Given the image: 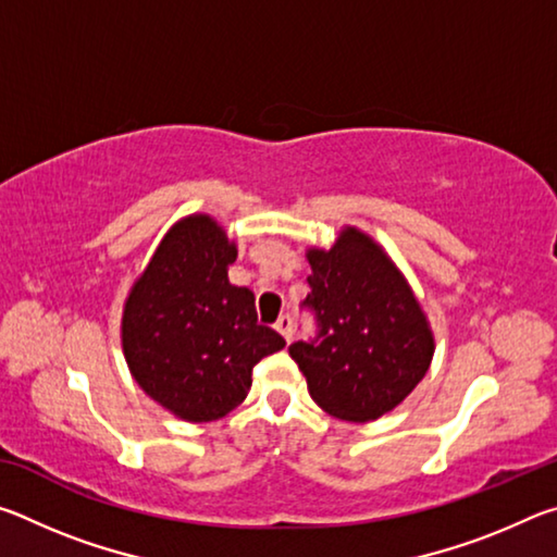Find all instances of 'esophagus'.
I'll return each mask as SVG.
<instances>
[{"label": "esophagus", "instance_id": "esophagus-1", "mask_svg": "<svg viewBox=\"0 0 557 557\" xmlns=\"http://www.w3.org/2000/svg\"><path fill=\"white\" fill-rule=\"evenodd\" d=\"M275 329H277L282 336H285V342H289V338H292V317L289 314H282L277 322H275Z\"/></svg>", "mask_w": 557, "mask_h": 557}]
</instances>
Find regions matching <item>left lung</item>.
<instances>
[{"label": "left lung", "mask_w": 557, "mask_h": 557, "mask_svg": "<svg viewBox=\"0 0 557 557\" xmlns=\"http://www.w3.org/2000/svg\"><path fill=\"white\" fill-rule=\"evenodd\" d=\"M305 305L317 342L289 346L312 400L348 422H371L408 398L435 356V334L418 297L383 245L344 225L329 250L307 248Z\"/></svg>", "instance_id": "left-lung-1"}]
</instances>
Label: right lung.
<instances>
[{
    "instance_id": "add662e5",
    "label": "right lung",
    "mask_w": 557,
    "mask_h": 557,
    "mask_svg": "<svg viewBox=\"0 0 557 557\" xmlns=\"http://www.w3.org/2000/svg\"><path fill=\"white\" fill-rule=\"evenodd\" d=\"M238 248L209 213L166 231L122 307V354L149 398L186 422H213L245 400L252 366L285 348L258 324L256 297L228 282Z\"/></svg>"
}]
</instances>
